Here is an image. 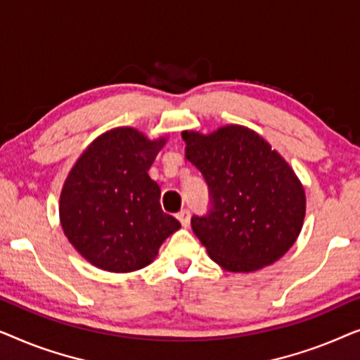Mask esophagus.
Here are the masks:
<instances>
[{"label": "esophagus", "instance_id": "1", "mask_svg": "<svg viewBox=\"0 0 360 360\" xmlns=\"http://www.w3.org/2000/svg\"><path fill=\"white\" fill-rule=\"evenodd\" d=\"M176 218H179V221L181 223V226L184 228H188L190 226V211L188 210H181L179 214H176Z\"/></svg>", "mask_w": 360, "mask_h": 360}]
</instances>
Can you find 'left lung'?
<instances>
[{
  "label": "left lung",
  "mask_w": 360,
  "mask_h": 360,
  "mask_svg": "<svg viewBox=\"0 0 360 360\" xmlns=\"http://www.w3.org/2000/svg\"><path fill=\"white\" fill-rule=\"evenodd\" d=\"M185 157L201 172L211 208L191 229L221 269L249 274L277 262L302 233L307 195L288 162L257 132L226 124L184 131Z\"/></svg>",
  "instance_id": "left-lung-1"
}]
</instances>
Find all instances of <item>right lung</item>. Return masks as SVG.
<instances>
[{"label":"right lung","instance_id":"add662e5","mask_svg":"<svg viewBox=\"0 0 360 360\" xmlns=\"http://www.w3.org/2000/svg\"><path fill=\"white\" fill-rule=\"evenodd\" d=\"M167 137L149 139L131 126L98 136L68 172L58 216L63 234L95 267L127 274L154 262L180 229L160 208V186L149 169Z\"/></svg>","mask_w":360,"mask_h":360}]
</instances>
